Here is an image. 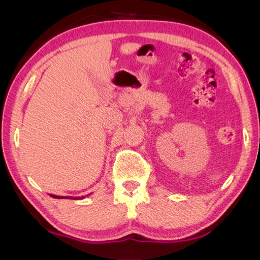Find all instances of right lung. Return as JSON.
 I'll return each instance as SVG.
<instances>
[{
  "label": "right lung",
  "instance_id": "obj_1",
  "mask_svg": "<svg viewBox=\"0 0 260 260\" xmlns=\"http://www.w3.org/2000/svg\"><path fill=\"white\" fill-rule=\"evenodd\" d=\"M51 197H54V199H68V200H82L85 199V196H81V197H73V196H56V195H52V193H49Z\"/></svg>",
  "mask_w": 260,
  "mask_h": 260
}]
</instances>
